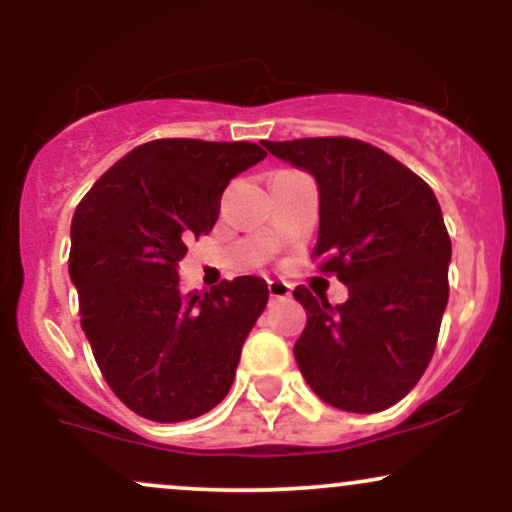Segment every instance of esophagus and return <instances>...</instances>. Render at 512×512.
Masks as SVG:
<instances>
[{
    "label": "esophagus",
    "instance_id": "34e87169",
    "mask_svg": "<svg viewBox=\"0 0 512 512\" xmlns=\"http://www.w3.org/2000/svg\"><path fill=\"white\" fill-rule=\"evenodd\" d=\"M267 289H269V296L276 298V301H279V298L291 296V286L286 284V281H269Z\"/></svg>",
    "mask_w": 512,
    "mask_h": 512
}]
</instances>
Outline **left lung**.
<instances>
[{"label": "left lung", "instance_id": "obj_1", "mask_svg": "<svg viewBox=\"0 0 512 512\" xmlns=\"http://www.w3.org/2000/svg\"><path fill=\"white\" fill-rule=\"evenodd\" d=\"M262 144L315 178L313 255L349 289L342 305L317 301L305 286L293 291L308 315L293 346L305 383L344 411L392 407L424 375L448 305L452 245L438 199L397 158L358 139Z\"/></svg>", "mask_w": 512, "mask_h": 512}]
</instances>
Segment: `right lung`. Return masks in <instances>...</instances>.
<instances>
[{
	"mask_svg": "<svg viewBox=\"0 0 512 512\" xmlns=\"http://www.w3.org/2000/svg\"><path fill=\"white\" fill-rule=\"evenodd\" d=\"M264 156L250 142L156 139L105 170L74 211L81 330L105 383L144 419H197L231 390L267 284L238 276L185 296L178 262L214 228L228 182Z\"/></svg>",
	"mask_w": 512,
	"mask_h": 512,
	"instance_id": "right-lung-1",
	"label": "right lung"
}]
</instances>
